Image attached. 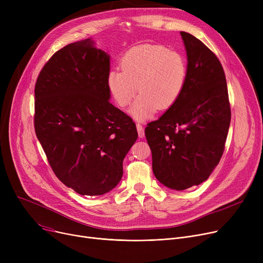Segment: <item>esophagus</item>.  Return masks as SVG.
Masks as SVG:
<instances>
[{"label": "esophagus", "mask_w": 263, "mask_h": 263, "mask_svg": "<svg viewBox=\"0 0 263 263\" xmlns=\"http://www.w3.org/2000/svg\"><path fill=\"white\" fill-rule=\"evenodd\" d=\"M136 129H137V133H139V136H140V137H144L145 131H144V128H143L142 124L136 123Z\"/></svg>", "instance_id": "obj_1"}]
</instances>
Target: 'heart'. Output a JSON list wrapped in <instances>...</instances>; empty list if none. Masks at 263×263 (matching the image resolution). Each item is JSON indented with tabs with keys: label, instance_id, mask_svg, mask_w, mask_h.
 <instances>
[{
	"label": "heart",
	"instance_id": "1",
	"mask_svg": "<svg viewBox=\"0 0 263 263\" xmlns=\"http://www.w3.org/2000/svg\"><path fill=\"white\" fill-rule=\"evenodd\" d=\"M121 71L109 70L107 89L114 102L124 108L139 89L141 95L130 109L131 116L144 121L159 109L173 107L184 91L187 64L183 55L160 45H141L124 53L119 61Z\"/></svg>",
	"mask_w": 263,
	"mask_h": 263
}]
</instances>
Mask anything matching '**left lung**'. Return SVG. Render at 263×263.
Wrapping results in <instances>:
<instances>
[{"mask_svg": "<svg viewBox=\"0 0 263 263\" xmlns=\"http://www.w3.org/2000/svg\"><path fill=\"white\" fill-rule=\"evenodd\" d=\"M180 34L187 57L184 91L145 129L154 174L176 191L209 178L223 156L231 118L226 77L216 55L196 37Z\"/></svg>", "mask_w": 263, "mask_h": 263, "instance_id": "8db88e82", "label": "left lung"}]
</instances>
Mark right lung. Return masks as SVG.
<instances>
[{"mask_svg": "<svg viewBox=\"0 0 263 263\" xmlns=\"http://www.w3.org/2000/svg\"><path fill=\"white\" fill-rule=\"evenodd\" d=\"M108 71L109 55L88 38L54 53L36 82L37 139L54 174L81 195L113 190L137 140L132 118L109 102Z\"/></svg>", "mask_w": 263, "mask_h": 263, "instance_id": "1", "label": "right lung"}]
</instances>
